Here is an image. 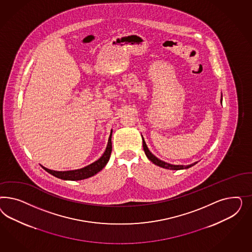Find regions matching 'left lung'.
I'll use <instances>...</instances> for the list:
<instances>
[{
	"label": "left lung",
	"instance_id": "obj_1",
	"mask_svg": "<svg viewBox=\"0 0 252 252\" xmlns=\"http://www.w3.org/2000/svg\"><path fill=\"white\" fill-rule=\"evenodd\" d=\"M142 141H143V150L145 152L146 156L148 157V159L151 160V161H153L154 164H156V165H158L160 167L165 168V169H169V170H182V169H188V168L191 167V166H193V165H195L197 163V161L194 162V163L189 164V165H175V164L167 163V162H165L163 160L158 159L156 156H154L153 153L150 152L149 148L146 145L145 140H144L143 137H142Z\"/></svg>",
	"mask_w": 252,
	"mask_h": 252
}]
</instances>
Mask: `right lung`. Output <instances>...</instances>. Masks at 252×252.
<instances>
[{
    "mask_svg": "<svg viewBox=\"0 0 252 252\" xmlns=\"http://www.w3.org/2000/svg\"><path fill=\"white\" fill-rule=\"evenodd\" d=\"M112 133H113V130L111 131L110 137L108 139V144H107L105 152L102 154V156L99 158V160L94 161L92 164H90L86 167L81 168V169L71 170V171H54V170L48 169V168L44 167V166H42V168L45 171H47L49 174L53 175L57 178L63 179V180L76 181V180H82V179L92 177L94 175H96L97 173H99L100 170H102L103 167L106 165L109 159H110L111 153H112Z\"/></svg>",
    "mask_w": 252,
    "mask_h": 252,
    "instance_id": "right-lung-1",
    "label": "right lung"
}]
</instances>
